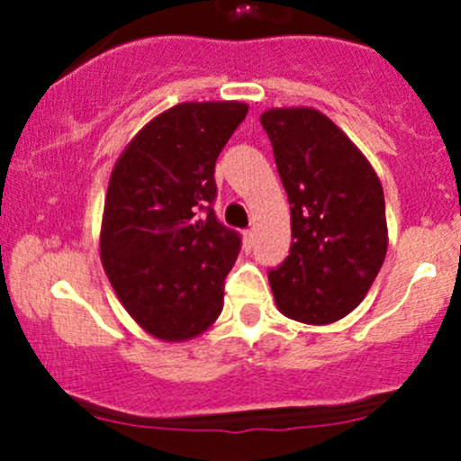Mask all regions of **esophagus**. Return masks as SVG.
I'll use <instances>...</instances> for the list:
<instances>
[{
	"label": "esophagus",
	"mask_w": 461,
	"mask_h": 461,
	"mask_svg": "<svg viewBox=\"0 0 461 461\" xmlns=\"http://www.w3.org/2000/svg\"><path fill=\"white\" fill-rule=\"evenodd\" d=\"M243 240H245V249H252V245H254V230H245Z\"/></svg>",
	"instance_id": "esophagus-1"
}]
</instances>
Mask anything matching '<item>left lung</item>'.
Returning <instances> with one entry per match:
<instances>
[{
  "label": "left lung",
  "instance_id": "left-lung-1",
  "mask_svg": "<svg viewBox=\"0 0 461 461\" xmlns=\"http://www.w3.org/2000/svg\"><path fill=\"white\" fill-rule=\"evenodd\" d=\"M292 212V248L267 272L285 317L332 323L364 301L388 249L384 189L364 153L314 109L260 115Z\"/></svg>",
  "mask_w": 461,
  "mask_h": 461
}]
</instances>
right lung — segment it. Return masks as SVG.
<instances>
[{
	"label": "right lung",
	"instance_id": "right-lung-1",
	"mask_svg": "<svg viewBox=\"0 0 461 461\" xmlns=\"http://www.w3.org/2000/svg\"><path fill=\"white\" fill-rule=\"evenodd\" d=\"M243 102H183L153 118L115 162L102 265L127 312L162 341L204 332L222 310L240 234L213 212V167Z\"/></svg>",
	"mask_w": 461,
	"mask_h": 461
}]
</instances>
